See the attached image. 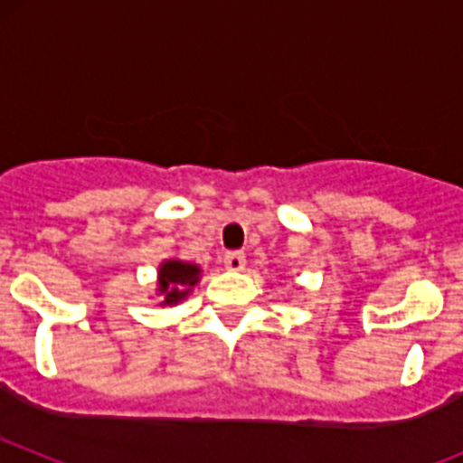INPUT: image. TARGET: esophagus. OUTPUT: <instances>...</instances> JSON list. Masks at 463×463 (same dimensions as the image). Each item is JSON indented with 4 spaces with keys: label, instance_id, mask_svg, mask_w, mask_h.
I'll list each match as a JSON object with an SVG mask.
<instances>
[{
    "label": "esophagus",
    "instance_id": "1",
    "mask_svg": "<svg viewBox=\"0 0 463 463\" xmlns=\"http://www.w3.org/2000/svg\"><path fill=\"white\" fill-rule=\"evenodd\" d=\"M224 267H227L229 271H241V269L245 267V255L243 252H227V255H224Z\"/></svg>",
    "mask_w": 463,
    "mask_h": 463
}]
</instances>
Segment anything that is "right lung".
<instances>
[{"instance_id":"right-lung-1","label":"right lung","mask_w":463,"mask_h":463,"mask_svg":"<svg viewBox=\"0 0 463 463\" xmlns=\"http://www.w3.org/2000/svg\"><path fill=\"white\" fill-rule=\"evenodd\" d=\"M199 280V267L185 261H166L159 269V292L165 294V304H175L187 294L185 288H192Z\"/></svg>"}]
</instances>
